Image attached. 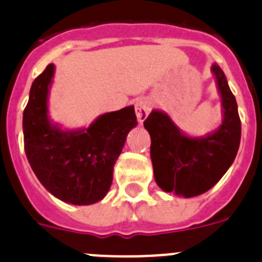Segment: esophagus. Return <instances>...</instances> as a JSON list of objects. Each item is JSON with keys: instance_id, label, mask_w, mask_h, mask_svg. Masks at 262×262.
<instances>
[{"instance_id": "esophagus-1", "label": "esophagus", "mask_w": 262, "mask_h": 262, "mask_svg": "<svg viewBox=\"0 0 262 262\" xmlns=\"http://www.w3.org/2000/svg\"><path fill=\"white\" fill-rule=\"evenodd\" d=\"M150 112V102L147 99H139L136 102V114L139 123H143Z\"/></svg>"}]
</instances>
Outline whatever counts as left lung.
Returning a JSON list of instances; mask_svg holds the SVG:
<instances>
[{
	"instance_id": "8db88e82",
	"label": "left lung",
	"mask_w": 262,
	"mask_h": 262,
	"mask_svg": "<svg viewBox=\"0 0 262 262\" xmlns=\"http://www.w3.org/2000/svg\"><path fill=\"white\" fill-rule=\"evenodd\" d=\"M222 99V124L204 137H190L170 115L152 110L144 120L150 136L155 180L166 192L192 198L204 194L222 179L236 158L241 142V120L236 97L218 64L212 66Z\"/></svg>"
}]
</instances>
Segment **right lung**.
Returning a JSON list of instances; mask_svg holds the SVG:
<instances>
[{"label":"right lung","instance_id":"right-lung-1","mask_svg":"<svg viewBox=\"0 0 262 262\" xmlns=\"http://www.w3.org/2000/svg\"><path fill=\"white\" fill-rule=\"evenodd\" d=\"M54 70L48 64L31 84L23 115L26 157L55 198L73 205L94 204L109 191L126 136L138 124L134 106L97 116L87 128L62 129L48 110Z\"/></svg>","mask_w":262,"mask_h":262}]
</instances>
